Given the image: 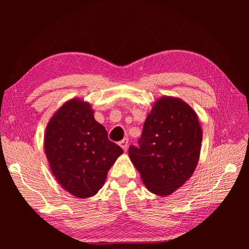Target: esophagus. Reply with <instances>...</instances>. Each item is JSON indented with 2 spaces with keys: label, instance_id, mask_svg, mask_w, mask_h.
<instances>
[{
  "label": "esophagus",
  "instance_id": "1",
  "mask_svg": "<svg viewBox=\"0 0 249 249\" xmlns=\"http://www.w3.org/2000/svg\"><path fill=\"white\" fill-rule=\"evenodd\" d=\"M127 143H129V140L127 139H124L119 142V145L122 146V148L124 150V152H126V149H127Z\"/></svg>",
  "mask_w": 249,
  "mask_h": 249
}]
</instances>
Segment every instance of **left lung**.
<instances>
[{"instance_id": "obj_1", "label": "left lung", "mask_w": 249, "mask_h": 249, "mask_svg": "<svg viewBox=\"0 0 249 249\" xmlns=\"http://www.w3.org/2000/svg\"><path fill=\"white\" fill-rule=\"evenodd\" d=\"M202 130L191 106L175 96L157 100L143 124L139 147L129 157L146 189L167 196L189 179L197 166Z\"/></svg>"}]
</instances>
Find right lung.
I'll use <instances>...</instances> for the list:
<instances>
[{"label":"right lung","instance_id":"1","mask_svg":"<svg viewBox=\"0 0 249 249\" xmlns=\"http://www.w3.org/2000/svg\"><path fill=\"white\" fill-rule=\"evenodd\" d=\"M43 145L53 176L79 198L99 192L109 169L124 153L94 119L91 105L79 97L65 102L53 114Z\"/></svg>","mask_w":249,"mask_h":249}]
</instances>
